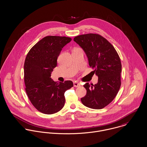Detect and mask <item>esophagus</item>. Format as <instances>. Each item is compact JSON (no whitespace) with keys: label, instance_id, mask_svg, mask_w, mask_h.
Masks as SVG:
<instances>
[{"label":"esophagus","instance_id":"34e87169","mask_svg":"<svg viewBox=\"0 0 147 147\" xmlns=\"http://www.w3.org/2000/svg\"><path fill=\"white\" fill-rule=\"evenodd\" d=\"M74 86H75V87H80V84L79 82H78V81H75V82H74Z\"/></svg>","mask_w":147,"mask_h":147}]
</instances>
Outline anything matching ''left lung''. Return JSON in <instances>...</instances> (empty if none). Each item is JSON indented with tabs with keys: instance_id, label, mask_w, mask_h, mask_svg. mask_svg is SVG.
<instances>
[{
	"instance_id": "8db88e82",
	"label": "left lung",
	"mask_w": 147,
	"mask_h": 147,
	"mask_svg": "<svg viewBox=\"0 0 147 147\" xmlns=\"http://www.w3.org/2000/svg\"><path fill=\"white\" fill-rule=\"evenodd\" d=\"M84 50L89 65L98 76V82L92 86L86 82L84 87L86 95L81 98L86 107L99 109L109 105L116 97L121 86L122 66L120 58L113 46L103 36L88 34L74 39Z\"/></svg>"
}]
</instances>
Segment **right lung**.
<instances>
[{
  "label": "right lung",
  "mask_w": 147,
  "mask_h": 147,
  "mask_svg": "<svg viewBox=\"0 0 147 147\" xmlns=\"http://www.w3.org/2000/svg\"><path fill=\"white\" fill-rule=\"evenodd\" d=\"M72 40L65 36H48L28 52L24 64L27 95L32 105L41 112L51 115L65 105V93L73 86L71 81H54L51 74L57 65L62 48Z\"/></svg>",
  "instance_id": "1"
}]
</instances>
